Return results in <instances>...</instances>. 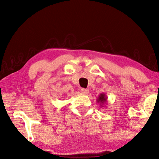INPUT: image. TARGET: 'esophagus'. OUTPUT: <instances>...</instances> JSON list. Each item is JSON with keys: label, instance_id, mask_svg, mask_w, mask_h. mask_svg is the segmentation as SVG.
<instances>
[{"label": "esophagus", "instance_id": "34e87169", "mask_svg": "<svg viewBox=\"0 0 159 159\" xmlns=\"http://www.w3.org/2000/svg\"><path fill=\"white\" fill-rule=\"evenodd\" d=\"M81 93H83V94H85V95H87L89 93V90H88L87 89H84V88H81Z\"/></svg>", "mask_w": 159, "mask_h": 159}]
</instances>
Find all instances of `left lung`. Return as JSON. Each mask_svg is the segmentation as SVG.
<instances>
[{"label":"left lung","mask_w":159,"mask_h":159,"mask_svg":"<svg viewBox=\"0 0 159 159\" xmlns=\"http://www.w3.org/2000/svg\"><path fill=\"white\" fill-rule=\"evenodd\" d=\"M96 101L97 103H98V104H100L101 107H104V104H106L107 101V96L104 93H101V94L99 95V96L97 98Z\"/></svg>","instance_id":"1"}]
</instances>
